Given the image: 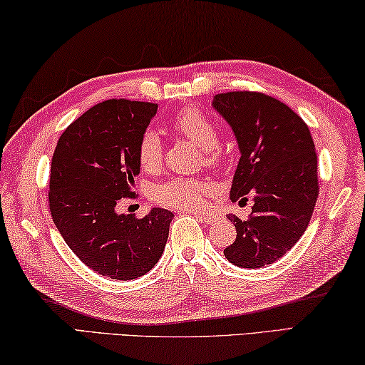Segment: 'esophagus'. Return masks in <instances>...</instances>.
I'll return each mask as SVG.
<instances>
[{"instance_id":"esophagus-1","label":"esophagus","mask_w":365,"mask_h":365,"mask_svg":"<svg viewBox=\"0 0 365 365\" xmlns=\"http://www.w3.org/2000/svg\"><path fill=\"white\" fill-rule=\"evenodd\" d=\"M194 216L197 220H200L202 222H205V225H212L216 220H218V216L216 215H205V213H194Z\"/></svg>"}]
</instances>
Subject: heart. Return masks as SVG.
Masks as SVG:
<instances>
[{"label":"heart","mask_w":365,"mask_h":365,"mask_svg":"<svg viewBox=\"0 0 365 365\" xmlns=\"http://www.w3.org/2000/svg\"><path fill=\"white\" fill-rule=\"evenodd\" d=\"M171 128L178 134L187 138L190 143L203 149V158L208 165H216L221 160L218 144V128L205 112L195 107L179 110L171 120ZM162 140L155 131H145L138 144V160L143 170H155L162 160ZM210 184L203 179L171 178L153 189V199L160 205L171 208H199Z\"/></svg>","instance_id":"obj_1"}]
</instances>
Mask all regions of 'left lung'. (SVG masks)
Wrapping results in <instances>:
<instances>
[{
	"label": "left lung",
	"instance_id": "left-lung-1",
	"mask_svg": "<svg viewBox=\"0 0 365 365\" xmlns=\"http://www.w3.org/2000/svg\"><path fill=\"white\" fill-rule=\"evenodd\" d=\"M213 107L231 125L240 150L231 200L253 199L248 220L227 215L237 237L225 248V257L248 269L272 264L299 240L314 212V140L299 115L263 93L216 94Z\"/></svg>",
	"mask_w": 365,
	"mask_h": 365
}]
</instances>
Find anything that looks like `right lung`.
<instances>
[{"instance_id": "right-lung-1", "label": "right lung", "mask_w": 365, "mask_h": 365, "mask_svg": "<svg viewBox=\"0 0 365 365\" xmlns=\"http://www.w3.org/2000/svg\"><path fill=\"white\" fill-rule=\"evenodd\" d=\"M157 104L110 99L89 108L57 140L49 210L76 257L101 276L133 280L162 257L173 215L152 208L144 218L118 215L139 175L138 144Z\"/></svg>"}]
</instances>
